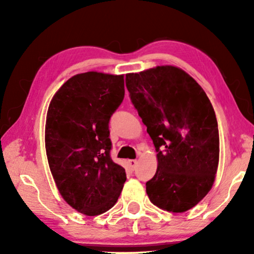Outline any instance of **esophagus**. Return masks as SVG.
<instances>
[{
  "instance_id": "esophagus-1",
  "label": "esophagus",
  "mask_w": 254,
  "mask_h": 254,
  "mask_svg": "<svg viewBox=\"0 0 254 254\" xmlns=\"http://www.w3.org/2000/svg\"><path fill=\"white\" fill-rule=\"evenodd\" d=\"M128 164H129V168L131 170H135V168H136L137 165V161L136 159H130V161H128Z\"/></svg>"
}]
</instances>
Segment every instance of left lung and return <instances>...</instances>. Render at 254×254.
Wrapping results in <instances>:
<instances>
[{"label":"left lung","instance_id":"obj_1","mask_svg":"<svg viewBox=\"0 0 254 254\" xmlns=\"http://www.w3.org/2000/svg\"><path fill=\"white\" fill-rule=\"evenodd\" d=\"M131 103L157 152V171L145 184L162 209L184 213L213 186L220 157L217 120L196 81L172 65L126 75Z\"/></svg>","mask_w":254,"mask_h":254}]
</instances>
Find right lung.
<instances>
[{
  "instance_id": "right-lung-1",
  "label": "right lung",
  "mask_w": 254,
  "mask_h": 254,
  "mask_svg": "<svg viewBox=\"0 0 254 254\" xmlns=\"http://www.w3.org/2000/svg\"><path fill=\"white\" fill-rule=\"evenodd\" d=\"M125 97L124 75L72 76L50 104L45 147L58 190L69 206L96 216L118 201L126 172L111 158L109 124Z\"/></svg>"
}]
</instances>
